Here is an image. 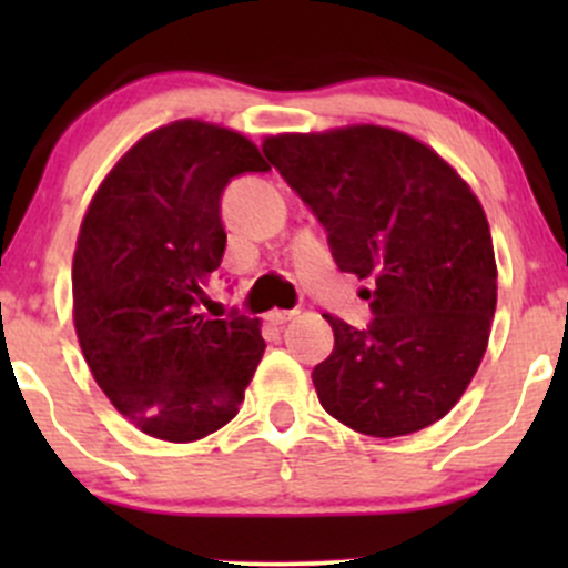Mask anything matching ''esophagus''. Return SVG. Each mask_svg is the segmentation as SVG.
Returning a JSON list of instances; mask_svg holds the SVG:
<instances>
[{
	"instance_id": "esophagus-1",
	"label": "esophagus",
	"mask_w": 568,
	"mask_h": 568,
	"mask_svg": "<svg viewBox=\"0 0 568 568\" xmlns=\"http://www.w3.org/2000/svg\"><path fill=\"white\" fill-rule=\"evenodd\" d=\"M294 316H296V311H272L266 318H268V324L283 326V324H288V321Z\"/></svg>"
}]
</instances>
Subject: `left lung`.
Masks as SVG:
<instances>
[{
  "mask_svg": "<svg viewBox=\"0 0 568 568\" xmlns=\"http://www.w3.org/2000/svg\"><path fill=\"white\" fill-rule=\"evenodd\" d=\"M326 231L341 272L371 280V324L324 316L335 348L313 368L335 420L371 437L420 432L467 390L489 341L497 268L489 222L432 148L382 125L263 142Z\"/></svg>",
  "mask_w": 568,
  "mask_h": 568,
  "instance_id": "left-lung-1",
  "label": "left lung"
}]
</instances>
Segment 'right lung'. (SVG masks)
Returning a JSON list of instances; mask_svg holds the SVG:
<instances>
[{
	"mask_svg": "<svg viewBox=\"0 0 568 568\" xmlns=\"http://www.w3.org/2000/svg\"><path fill=\"white\" fill-rule=\"evenodd\" d=\"M247 136L178 120L142 136L95 192L73 255V321L99 387L151 437L233 420L263 357L257 321L203 313L225 252L222 192L266 173Z\"/></svg>",
	"mask_w": 568,
	"mask_h": 568,
	"instance_id": "1",
	"label": "right lung"
}]
</instances>
